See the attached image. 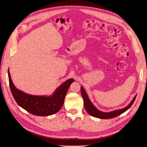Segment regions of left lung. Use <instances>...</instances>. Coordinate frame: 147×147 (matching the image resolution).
Returning <instances> with one entry per match:
<instances>
[{
  "instance_id": "left-lung-1",
  "label": "left lung",
  "mask_w": 147,
  "mask_h": 147,
  "mask_svg": "<svg viewBox=\"0 0 147 147\" xmlns=\"http://www.w3.org/2000/svg\"><path fill=\"white\" fill-rule=\"evenodd\" d=\"M81 94L83 99L84 109H85L87 113L94 117L102 119H109L118 116V115L121 114L122 113L126 111L128 109H130V107L132 106V105L134 102L137 95H135V96L133 98L132 101H131L130 104L126 107L120 110H114L113 111L107 113V112L101 111L96 109V108L94 106V105L90 101L86 92L85 90H84V89L83 88V86H81Z\"/></svg>"
}]
</instances>
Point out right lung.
Segmentation results:
<instances>
[{
    "label": "right lung",
    "mask_w": 147,
    "mask_h": 147,
    "mask_svg": "<svg viewBox=\"0 0 147 147\" xmlns=\"http://www.w3.org/2000/svg\"><path fill=\"white\" fill-rule=\"evenodd\" d=\"M8 78L11 93L18 105L28 113L39 116H48L58 112L64 104L69 86L74 82L73 79L66 80L50 96L33 95L26 94L15 86L9 68Z\"/></svg>",
    "instance_id": "right-lung-1"
}]
</instances>
